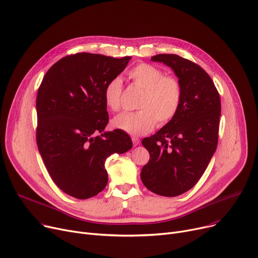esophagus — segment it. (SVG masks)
<instances>
[{
    "label": "esophagus",
    "instance_id": "1",
    "mask_svg": "<svg viewBox=\"0 0 258 258\" xmlns=\"http://www.w3.org/2000/svg\"><path fill=\"white\" fill-rule=\"evenodd\" d=\"M132 141H133V144L135 146H137L140 143V139L138 138V137H132Z\"/></svg>",
    "mask_w": 258,
    "mask_h": 258
}]
</instances>
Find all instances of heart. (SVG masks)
Masks as SVG:
<instances>
[{
	"label": "heart",
	"mask_w": 258,
	"mask_h": 258,
	"mask_svg": "<svg viewBox=\"0 0 258 258\" xmlns=\"http://www.w3.org/2000/svg\"><path fill=\"white\" fill-rule=\"evenodd\" d=\"M136 87L143 90L137 112H124L112 120L115 128L133 136L149 133L157 125H165L175 118L182 99L179 80L164 75L161 68L140 63L127 73ZM122 83L119 78L109 81L104 88L105 104L111 111H118L121 105Z\"/></svg>",
	"instance_id": "heart-1"
}]
</instances>
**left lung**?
I'll list each match as a JSON object with an SVG mask.
<instances>
[{
    "mask_svg": "<svg viewBox=\"0 0 258 258\" xmlns=\"http://www.w3.org/2000/svg\"><path fill=\"white\" fill-rule=\"evenodd\" d=\"M172 68L182 88L175 118L142 140L150 159L141 179L149 191L175 197L200 179L218 145L221 115L219 92L201 66L174 54L151 57Z\"/></svg>",
    "mask_w": 258,
    "mask_h": 258,
    "instance_id": "8db88e82",
    "label": "left lung"
}]
</instances>
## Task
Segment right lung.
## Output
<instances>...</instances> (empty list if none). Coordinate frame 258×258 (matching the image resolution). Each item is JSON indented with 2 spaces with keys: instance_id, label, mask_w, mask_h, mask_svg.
<instances>
[{
  "instance_id": "add662e5",
  "label": "right lung",
  "mask_w": 258,
  "mask_h": 258,
  "mask_svg": "<svg viewBox=\"0 0 258 258\" xmlns=\"http://www.w3.org/2000/svg\"><path fill=\"white\" fill-rule=\"evenodd\" d=\"M131 58L68 55L49 68L38 88V150L50 178L75 198L88 199L104 190L106 160L133 146L123 131L102 133L109 122L104 88Z\"/></svg>"
}]
</instances>
